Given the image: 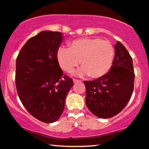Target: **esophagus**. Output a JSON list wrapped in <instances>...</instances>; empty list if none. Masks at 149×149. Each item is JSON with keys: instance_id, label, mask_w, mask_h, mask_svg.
Masks as SVG:
<instances>
[{"instance_id": "esophagus-1", "label": "esophagus", "mask_w": 149, "mask_h": 149, "mask_svg": "<svg viewBox=\"0 0 149 149\" xmlns=\"http://www.w3.org/2000/svg\"><path fill=\"white\" fill-rule=\"evenodd\" d=\"M74 81V83H77V82H81V80H79V79H73Z\"/></svg>"}]
</instances>
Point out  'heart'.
Returning a JSON list of instances; mask_svg holds the SVG:
<instances>
[{"label": "heart", "instance_id": "obj_1", "mask_svg": "<svg viewBox=\"0 0 149 149\" xmlns=\"http://www.w3.org/2000/svg\"><path fill=\"white\" fill-rule=\"evenodd\" d=\"M115 56L113 47L109 42L98 38H82L69 44L68 49L58 48L56 59L63 70L72 72L79 63V76L88 75L92 78L104 76L111 68Z\"/></svg>", "mask_w": 149, "mask_h": 149}]
</instances>
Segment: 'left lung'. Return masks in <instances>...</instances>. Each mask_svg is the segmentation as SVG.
Wrapping results in <instances>:
<instances>
[{
	"mask_svg": "<svg viewBox=\"0 0 149 149\" xmlns=\"http://www.w3.org/2000/svg\"><path fill=\"white\" fill-rule=\"evenodd\" d=\"M112 67L104 76L84 81L86 104L90 111L102 119L110 118L122 111L134 90L132 58L120 42L115 45Z\"/></svg>",
	"mask_w": 149,
	"mask_h": 149,
	"instance_id": "8db88e82",
	"label": "left lung"
}]
</instances>
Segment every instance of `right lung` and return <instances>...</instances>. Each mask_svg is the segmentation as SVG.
Wrapping results in <instances>:
<instances>
[{"label": "right lung", "mask_w": 149, "mask_h": 149, "mask_svg": "<svg viewBox=\"0 0 149 149\" xmlns=\"http://www.w3.org/2000/svg\"><path fill=\"white\" fill-rule=\"evenodd\" d=\"M63 38L61 32L42 31L26 42L16 59L19 97L28 111L44 123L58 120L74 85L72 78L63 75L56 59Z\"/></svg>", "instance_id": "right-lung-1"}]
</instances>
